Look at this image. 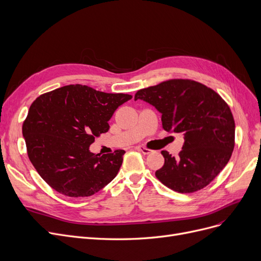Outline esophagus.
I'll return each mask as SVG.
<instances>
[{"mask_svg":"<svg viewBox=\"0 0 261 261\" xmlns=\"http://www.w3.org/2000/svg\"><path fill=\"white\" fill-rule=\"evenodd\" d=\"M136 148H137V150L138 151H140L142 154H144V155H147V154H151L153 151L152 150H150V148H147V147H145V146H137V147H136Z\"/></svg>","mask_w":261,"mask_h":261,"instance_id":"34e87169","label":"esophagus"}]
</instances>
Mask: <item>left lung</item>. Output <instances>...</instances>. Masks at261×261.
<instances>
[{
	"instance_id": "obj_1",
	"label": "left lung",
	"mask_w": 261,
	"mask_h": 261,
	"mask_svg": "<svg viewBox=\"0 0 261 261\" xmlns=\"http://www.w3.org/2000/svg\"><path fill=\"white\" fill-rule=\"evenodd\" d=\"M138 98L161 113L165 130L184 135L178 157L161 151L165 164L156 177L179 193L205 188L227 165L234 147V120L227 103L209 87L182 79L140 89L135 94Z\"/></svg>"
}]
</instances>
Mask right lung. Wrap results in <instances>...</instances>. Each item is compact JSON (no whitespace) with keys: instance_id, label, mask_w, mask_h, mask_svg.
Here are the masks:
<instances>
[{"instance_id":"right-lung-1","label":"right lung","mask_w":261,"mask_h":261,"mask_svg":"<svg viewBox=\"0 0 261 261\" xmlns=\"http://www.w3.org/2000/svg\"><path fill=\"white\" fill-rule=\"evenodd\" d=\"M130 98L79 84L36 98L22 134L31 163L49 187L66 196L86 197L117 176L125 151L98 156L89 146L108 132L116 109Z\"/></svg>"}]
</instances>
